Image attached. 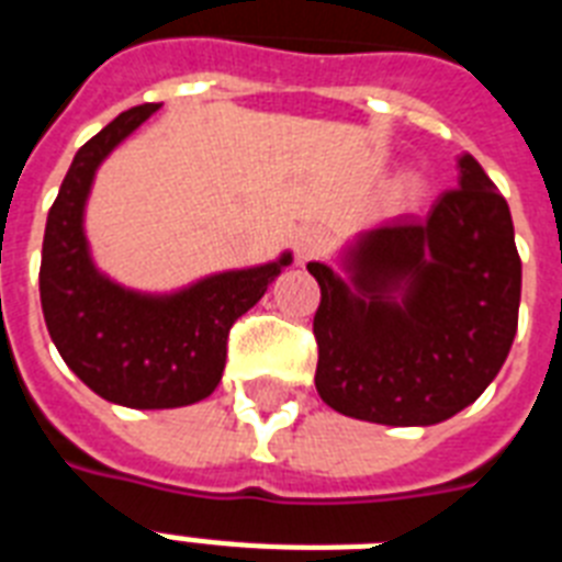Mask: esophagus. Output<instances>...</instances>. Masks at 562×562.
Listing matches in <instances>:
<instances>
[{
  "label": "esophagus",
  "mask_w": 562,
  "mask_h": 562,
  "mask_svg": "<svg viewBox=\"0 0 562 562\" xmlns=\"http://www.w3.org/2000/svg\"><path fill=\"white\" fill-rule=\"evenodd\" d=\"M326 250V238L324 233L317 229H303L297 238V262H308V259H317V256Z\"/></svg>",
  "instance_id": "1"
}]
</instances>
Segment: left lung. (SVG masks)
Here are the masks:
<instances>
[{
	"label": "left lung",
	"instance_id": "obj_1",
	"mask_svg": "<svg viewBox=\"0 0 562 562\" xmlns=\"http://www.w3.org/2000/svg\"><path fill=\"white\" fill-rule=\"evenodd\" d=\"M426 221L393 218L344 256L350 282L308 262L321 400L382 426H435L505 364L522 294L514 218L472 154Z\"/></svg>",
	"mask_w": 562,
	"mask_h": 562
}]
</instances>
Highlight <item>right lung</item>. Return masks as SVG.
<instances>
[{"mask_svg": "<svg viewBox=\"0 0 562 562\" xmlns=\"http://www.w3.org/2000/svg\"><path fill=\"white\" fill-rule=\"evenodd\" d=\"M160 104L119 113L81 145L46 218L40 303L48 335L78 379L125 408H180L206 400L227 361L229 326L254 308L291 262L224 271L175 294H139L92 265L83 206L101 160Z\"/></svg>", "mask_w": 562, "mask_h": 562, "instance_id": "1", "label": "right lung"}]
</instances>
